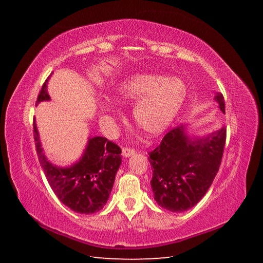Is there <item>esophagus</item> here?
<instances>
[{"mask_svg": "<svg viewBox=\"0 0 263 263\" xmlns=\"http://www.w3.org/2000/svg\"><path fill=\"white\" fill-rule=\"evenodd\" d=\"M135 154V149L130 147H123L122 148V155L123 157H129Z\"/></svg>", "mask_w": 263, "mask_h": 263, "instance_id": "esophagus-1", "label": "esophagus"}]
</instances>
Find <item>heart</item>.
Here are the masks:
<instances>
[{"instance_id": "heart-1", "label": "heart", "mask_w": 263, "mask_h": 263, "mask_svg": "<svg viewBox=\"0 0 263 263\" xmlns=\"http://www.w3.org/2000/svg\"><path fill=\"white\" fill-rule=\"evenodd\" d=\"M117 92L124 100H137L133 109L135 123L149 136H158L176 118L186 87L178 78L142 73L126 79Z\"/></svg>"}]
</instances>
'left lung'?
Segmentation results:
<instances>
[{"label": "left lung", "mask_w": 263, "mask_h": 263, "mask_svg": "<svg viewBox=\"0 0 263 263\" xmlns=\"http://www.w3.org/2000/svg\"><path fill=\"white\" fill-rule=\"evenodd\" d=\"M215 99L225 113L222 94ZM226 135L222 127L209 136L191 140L182 126L165 134L160 145L148 154L153 168L151 189L161 208L180 213L201 201L219 170Z\"/></svg>", "instance_id": "left-lung-1"}]
</instances>
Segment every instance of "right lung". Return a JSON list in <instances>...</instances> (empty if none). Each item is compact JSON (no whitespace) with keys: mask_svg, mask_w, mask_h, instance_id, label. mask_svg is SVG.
I'll return each mask as SVG.
<instances>
[{"mask_svg":"<svg viewBox=\"0 0 263 263\" xmlns=\"http://www.w3.org/2000/svg\"><path fill=\"white\" fill-rule=\"evenodd\" d=\"M47 80L39 91L36 103L48 101ZM34 139L39 163L50 187L59 200L72 211L92 214L103 209L112 191L116 172L122 163V150L104 137L89 140L82 159L70 168H57L47 161L34 121Z\"/></svg>","mask_w":263,"mask_h":263,"instance_id":"obj_1","label":"right lung"}]
</instances>
